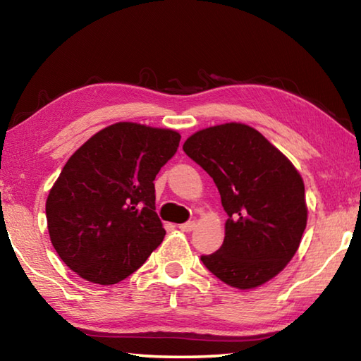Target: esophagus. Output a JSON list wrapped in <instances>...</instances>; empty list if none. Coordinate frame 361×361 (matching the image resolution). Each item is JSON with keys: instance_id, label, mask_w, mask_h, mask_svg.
Here are the masks:
<instances>
[{"instance_id": "esophagus-1", "label": "esophagus", "mask_w": 361, "mask_h": 361, "mask_svg": "<svg viewBox=\"0 0 361 361\" xmlns=\"http://www.w3.org/2000/svg\"><path fill=\"white\" fill-rule=\"evenodd\" d=\"M178 227H180V231H183V232H191L192 228L195 227V222L189 221V222H185V224H180Z\"/></svg>"}]
</instances>
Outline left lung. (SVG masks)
Returning a JSON list of instances; mask_svg holds the SVG:
<instances>
[{
  "label": "left lung",
  "instance_id": "obj_1",
  "mask_svg": "<svg viewBox=\"0 0 361 361\" xmlns=\"http://www.w3.org/2000/svg\"><path fill=\"white\" fill-rule=\"evenodd\" d=\"M183 149L212 176L228 216L224 243L202 255L203 265L243 290L276 276L306 228L305 185L297 169L259 130L240 123L199 130Z\"/></svg>",
  "mask_w": 361,
  "mask_h": 361
}]
</instances>
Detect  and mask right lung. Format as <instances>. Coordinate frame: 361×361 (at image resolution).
Here are the masks:
<instances>
[{"label": "right lung", "mask_w": 361, "mask_h": 361, "mask_svg": "<svg viewBox=\"0 0 361 361\" xmlns=\"http://www.w3.org/2000/svg\"><path fill=\"white\" fill-rule=\"evenodd\" d=\"M180 139L170 129L116 123L71 156L50 189L45 214L51 245L78 276L116 284L162 243L153 181Z\"/></svg>", "instance_id": "obj_1"}]
</instances>
